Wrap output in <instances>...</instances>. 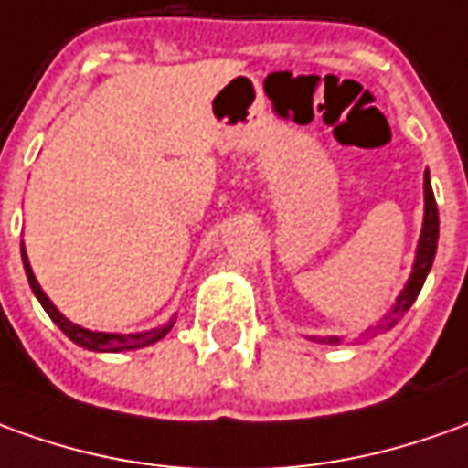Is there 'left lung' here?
Returning a JSON list of instances; mask_svg holds the SVG:
<instances>
[{
    "label": "left lung",
    "mask_w": 468,
    "mask_h": 468,
    "mask_svg": "<svg viewBox=\"0 0 468 468\" xmlns=\"http://www.w3.org/2000/svg\"><path fill=\"white\" fill-rule=\"evenodd\" d=\"M438 247V206L436 198H433V188H431V178L425 173V221H423V234H420V241H418V254H415V265H412V275L408 280V285L400 292V298L395 303V308L385 315L382 324H377L375 334L369 336H377V334H385L389 328L395 326L400 321L402 315L410 311V305L418 298V292L423 288L425 277L431 272V265H433V257H436ZM328 344H338V338H328Z\"/></svg>",
    "instance_id": "left-lung-1"
}]
</instances>
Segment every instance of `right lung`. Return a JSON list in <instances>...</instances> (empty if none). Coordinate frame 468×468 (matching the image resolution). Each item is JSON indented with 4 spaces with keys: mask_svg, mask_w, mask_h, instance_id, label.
Masks as SVG:
<instances>
[{
    "mask_svg": "<svg viewBox=\"0 0 468 468\" xmlns=\"http://www.w3.org/2000/svg\"><path fill=\"white\" fill-rule=\"evenodd\" d=\"M22 262H25V272H27V280H30V288L32 292L37 295V301L45 308V314L50 315L53 321H56V326L66 334L73 344H79L83 349L89 351H127V349H142V346H150L154 341H160V338L165 336L167 331L173 328L176 321H170L165 326L153 328V331H142V334H101V331H89V328H80L76 324H70L66 315L58 311L56 305L50 303V298L45 295L43 288L37 285V280L32 275L30 262H27V257H25V250H22Z\"/></svg>",
    "mask_w": 468,
    "mask_h": 468,
    "instance_id": "obj_1",
    "label": "right lung"
}]
</instances>
